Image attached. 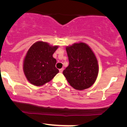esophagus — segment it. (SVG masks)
Instances as JSON below:
<instances>
[{"label":"esophagus","mask_w":127,"mask_h":127,"mask_svg":"<svg viewBox=\"0 0 127 127\" xmlns=\"http://www.w3.org/2000/svg\"><path fill=\"white\" fill-rule=\"evenodd\" d=\"M63 70H64V68H61V69H60L59 70V71H60V72H63Z\"/></svg>","instance_id":"obj_1"}]
</instances>
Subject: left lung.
Returning a JSON list of instances; mask_svg holds the SVG:
<instances>
[{
  "mask_svg": "<svg viewBox=\"0 0 127 127\" xmlns=\"http://www.w3.org/2000/svg\"><path fill=\"white\" fill-rule=\"evenodd\" d=\"M69 66L63 73L71 87L82 90L90 87L98 77V60L90 47L84 42L66 47Z\"/></svg>",
  "mask_w": 127,
  "mask_h": 127,
  "instance_id": "1",
  "label": "left lung"
}]
</instances>
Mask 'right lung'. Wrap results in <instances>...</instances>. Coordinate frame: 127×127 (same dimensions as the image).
Wrapping results in <instances>:
<instances>
[{"label":"right lung","mask_w":127,"mask_h":127,"mask_svg":"<svg viewBox=\"0 0 127 127\" xmlns=\"http://www.w3.org/2000/svg\"><path fill=\"white\" fill-rule=\"evenodd\" d=\"M58 46L47 42L34 43L27 52L23 61V71L28 81L35 86H42L52 80L59 72L53 54Z\"/></svg>","instance_id":"1"}]
</instances>
